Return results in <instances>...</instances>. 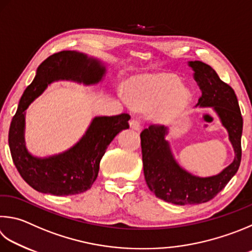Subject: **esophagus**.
I'll list each match as a JSON object with an SVG mask.
<instances>
[{
  "label": "esophagus",
  "instance_id": "esophagus-1",
  "mask_svg": "<svg viewBox=\"0 0 252 252\" xmlns=\"http://www.w3.org/2000/svg\"><path fill=\"white\" fill-rule=\"evenodd\" d=\"M130 126H131V129H133V130H140V127H141V123H140V120L138 118H132L131 120H130Z\"/></svg>",
  "mask_w": 252,
  "mask_h": 252
}]
</instances>
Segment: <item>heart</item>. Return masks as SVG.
Returning a JSON list of instances; mask_svg holds the SVG:
<instances>
[{
	"mask_svg": "<svg viewBox=\"0 0 252 252\" xmlns=\"http://www.w3.org/2000/svg\"><path fill=\"white\" fill-rule=\"evenodd\" d=\"M126 97L139 110L157 108L155 119L170 123L189 107L191 95L178 77L170 74L144 75L126 82Z\"/></svg>",
	"mask_w": 252,
	"mask_h": 252,
	"instance_id": "heart-1",
	"label": "heart"
}]
</instances>
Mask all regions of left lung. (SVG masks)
I'll list each match as a JSON object with an SVG mask.
<instances>
[{
    "instance_id": "8db88e82",
    "label": "left lung",
    "mask_w": 252,
    "mask_h": 252,
    "mask_svg": "<svg viewBox=\"0 0 252 252\" xmlns=\"http://www.w3.org/2000/svg\"><path fill=\"white\" fill-rule=\"evenodd\" d=\"M202 95L197 106L212 107L229 134L235 159L218 175L198 177L178 165L165 140L167 127L151 125L141 132L144 177L157 197L175 205H196L213 199L237 173L241 161L242 117L234 89L203 62H189Z\"/></svg>"
}]
</instances>
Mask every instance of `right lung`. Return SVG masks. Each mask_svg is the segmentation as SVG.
I'll return each mask as SVG.
<instances>
[{
  "label": "right lung",
  "mask_w": 252,
  "mask_h": 252,
  "mask_svg": "<svg viewBox=\"0 0 252 252\" xmlns=\"http://www.w3.org/2000/svg\"><path fill=\"white\" fill-rule=\"evenodd\" d=\"M106 68L87 55L63 50L45 59L33 82L25 89L8 131L11 155L20 175L35 190L55 196L84 193L98 176L100 161L119 132L129 127L130 116L95 117L78 143L66 152L48 158H36L26 150L24 141L25 110L57 80H72L85 85L101 80Z\"/></svg>",
  "instance_id": "1"
}]
</instances>
